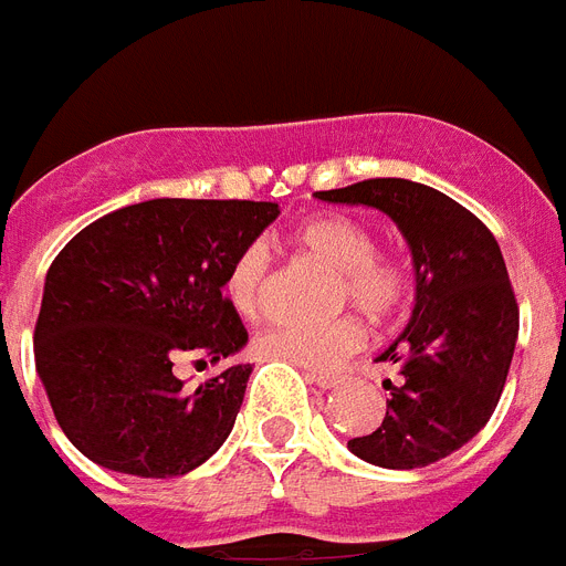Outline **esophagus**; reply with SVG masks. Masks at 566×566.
Listing matches in <instances>:
<instances>
[{
	"label": "esophagus",
	"mask_w": 566,
	"mask_h": 566,
	"mask_svg": "<svg viewBox=\"0 0 566 566\" xmlns=\"http://www.w3.org/2000/svg\"><path fill=\"white\" fill-rule=\"evenodd\" d=\"M310 379L318 388H338L345 382V377H338V374H321V370H312Z\"/></svg>",
	"instance_id": "esophagus-1"
}]
</instances>
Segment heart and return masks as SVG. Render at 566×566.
Wrapping results in <instances>:
<instances>
[{
    "mask_svg": "<svg viewBox=\"0 0 566 566\" xmlns=\"http://www.w3.org/2000/svg\"><path fill=\"white\" fill-rule=\"evenodd\" d=\"M295 245L338 274L336 304H354L368 318L382 321L403 304L409 292L406 262L377 251L374 230L342 212H321L301 221ZM269 251L251 242L230 262L224 295L242 315H256L265 297ZM365 347V324L356 315H338L324 324H274L256 338V350L271 359L292 361L310 370H333Z\"/></svg>",
    "mask_w": 566,
    "mask_h": 566,
    "instance_id": "obj_1",
    "label": "heart"
}]
</instances>
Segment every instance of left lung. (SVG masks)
<instances>
[{"mask_svg":"<svg viewBox=\"0 0 566 566\" xmlns=\"http://www.w3.org/2000/svg\"><path fill=\"white\" fill-rule=\"evenodd\" d=\"M315 196L377 207L409 242L415 310L377 356L403 379L386 386L382 423L347 447L377 468H427L468 444L503 395L520 329L503 251L473 212L415 180L370 178Z\"/></svg>","mask_w":566,"mask_h":566,"instance_id":"left-lung-1","label":"left lung"}]
</instances>
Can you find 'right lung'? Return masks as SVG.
<instances>
[{
  "label": "right lung",
  "mask_w": 566,
  "mask_h": 566,
  "mask_svg": "<svg viewBox=\"0 0 566 566\" xmlns=\"http://www.w3.org/2000/svg\"><path fill=\"white\" fill-rule=\"evenodd\" d=\"M277 216L271 201L155 198L107 212L54 256L34 361L54 418L90 462L184 476L224 444L251 365L198 388L171 365L245 347V324L221 289L230 262Z\"/></svg>",
  "instance_id": "1"
}]
</instances>
